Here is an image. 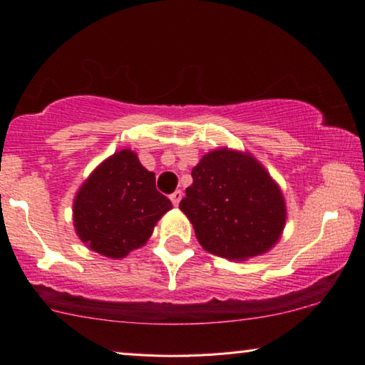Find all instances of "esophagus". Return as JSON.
<instances>
[{
    "label": "esophagus",
    "instance_id": "obj_1",
    "mask_svg": "<svg viewBox=\"0 0 365 365\" xmlns=\"http://www.w3.org/2000/svg\"><path fill=\"white\" fill-rule=\"evenodd\" d=\"M182 197H183V193H182V190H177V192H173L172 195H170V200H172V204L175 205V207H178V204H180V200H182Z\"/></svg>",
    "mask_w": 365,
    "mask_h": 365
}]
</instances>
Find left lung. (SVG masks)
Here are the masks:
<instances>
[{
  "label": "left lung",
  "instance_id": "1",
  "mask_svg": "<svg viewBox=\"0 0 365 365\" xmlns=\"http://www.w3.org/2000/svg\"><path fill=\"white\" fill-rule=\"evenodd\" d=\"M180 202L200 246L229 261L264 255L286 225L278 183L249 151L222 146L202 156Z\"/></svg>",
  "mask_w": 365,
  "mask_h": 365
}]
</instances>
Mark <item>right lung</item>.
Listing matches in <instances>:
<instances>
[{
  "instance_id": "1",
  "label": "right lung",
  "mask_w": 365,
  "mask_h": 365,
  "mask_svg": "<svg viewBox=\"0 0 365 365\" xmlns=\"http://www.w3.org/2000/svg\"><path fill=\"white\" fill-rule=\"evenodd\" d=\"M73 227L91 251L123 259L145 246L172 202L133 150L110 155L92 170L73 198Z\"/></svg>"
}]
</instances>
